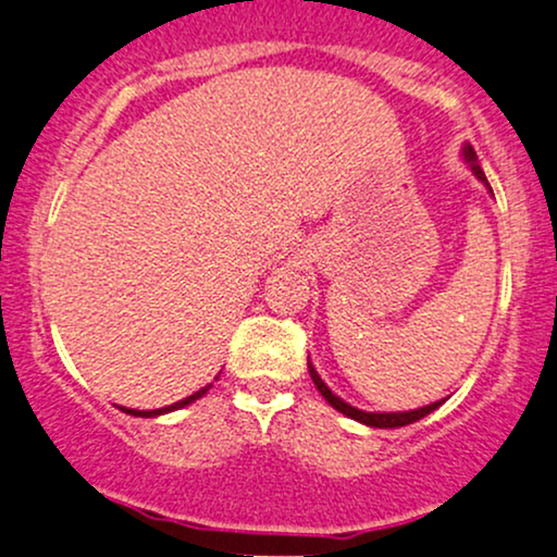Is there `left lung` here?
Listing matches in <instances>:
<instances>
[{"mask_svg":"<svg viewBox=\"0 0 557 557\" xmlns=\"http://www.w3.org/2000/svg\"><path fill=\"white\" fill-rule=\"evenodd\" d=\"M466 158L473 162V173H476V176L484 181V184H490V181H486V176H484V171H481V168L476 165V154H473V149L468 147L466 149ZM308 371H310V379H312V384L318 386V392H321L323 397H326V403L331 405V408H336L339 410V413H345L347 418H355V421H360V423H366V426H376V429H397V426H408V423H413V421H421L423 416H429L431 410H436L440 408L442 403H434V405H426V408H418V410H410V413H366V410H358V408H352V405H347L345 399H339L336 395H331V389L326 384H323L321 381V376H318L315 373V368L310 366L308 362Z\"/></svg>","mask_w":557,"mask_h":557,"instance_id":"obj_1","label":"left lung"}]
</instances>
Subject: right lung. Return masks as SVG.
<instances>
[{"mask_svg":"<svg viewBox=\"0 0 557 557\" xmlns=\"http://www.w3.org/2000/svg\"><path fill=\"white\" fill-rule=\"evenodd\" d=\"M212 384H208V386H202V389L199 392H195V395L191 397H186V399H181V403H176V405H168V408H160V410H131V408H121L123 413H131V416H139V418H152V416H160V413H171V410H178V408H184V405H189V403H195V399H199L205 395V392L210 389Z\"/></svg>","mask_w":557,"mask_h":557,"instance_id":"obj_1","label":"right lung"}]
</instances>
